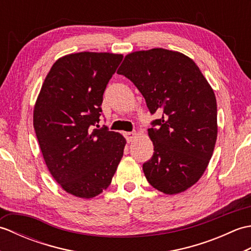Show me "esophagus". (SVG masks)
I'll return each mask as SVG.
<instances>
[{
	"instance_id": "1",
	"label": "esophagus",
	"mask_w": 251,
	"mask_h": 251,
	"mask_svg": "<svg viewBox=\"0 0 251 251\" xmlns=\"http://www.w3.org/2000/svg\"><path fill=\"white\" fill-rule=\"evenodd\" d=\"M124 136L126 138V140L128 142H131L137 137V132L136 131H130V132H124Z\"/></svg>"
}]
</instances>
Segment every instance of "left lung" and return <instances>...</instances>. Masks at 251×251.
Here are the masks:
<instances>
[{"label":"left lung","instance_id":"8db88e82","mask_svg":"<svg viewBox=\"0 0 251 251\" xmlns=\"http://www.w3.org/2000/svg\"><path fill=\"white\" fill-rule=\"evenodd\" d=\"M119 74L135 84L146 99L152 121L149 136L154 153L143 164L146 178L165 194H177L196 183L214 152L217 101L195 62L164 49L127 55Z\"/></svg>","mask_w":251,"mask_h":251}]
</instances>
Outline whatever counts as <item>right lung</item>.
Segmentation results:
<instances>
[{"label":"right lung","mask_w":251,"mask_h":251,"mask_svg":"<svg viewBox=\"0 0 251 251\" xmlns=\"http://www.w3.org/2000/svg\"><path fill=\"white\" fill-rule=\"evenodd\" d=\"M122 55L83 51L58 59L42 85L33 126L46 166L68 193L92 199L110 185L126 145L97 124Z\"/></svg>","instance_id":"right-lung-1"}]
</instances>
